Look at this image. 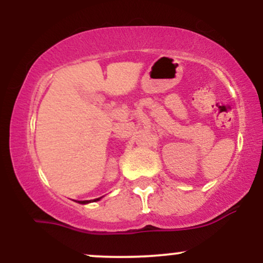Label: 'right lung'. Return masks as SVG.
Here are the masks:
<instances>
[{
  "label": "right lung",
  "instance_id": "1",
  "mask_svg": "<svg viewBox=\"0 0 263 263\" xmlns=\"http://www.w3.org/2000/svg\"><path fill=\"white\" fill-rule=\"evenodd\" d=\"M98 200H100V198L93 199L92 201H98ZM78 203H80V204H87V203H90V201H87V200H81V201H78Z\"/></svg>",
  "mask_w": 263,
  "mask_h": 263
}]
</instances>
